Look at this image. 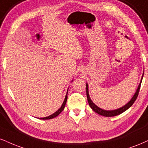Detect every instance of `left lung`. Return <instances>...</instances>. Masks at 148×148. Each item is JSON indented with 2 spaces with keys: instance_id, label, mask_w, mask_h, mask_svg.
Here are the masks:
<instances>
[{
  "instance_id": "8db88e82",
  "label": "left lung",
  "mask_w": 148,
  "mask_h": 148,
  "mask_svg": "<svg viewBox=\"0 0 148 148\" xmlns=\"http://www.w3.org/2000/svg\"><path fill=\"white\" fill-rule=\"evenodd\" d=\"M143 76H142L141 80H140V82L139 85H138V88H137V90H136V92H135L134 95L133 96L131 100L129 102L127 103V104L125 105L124 106H123L122 108H119V109L114 110H105L101 109V108H99V107H98L97 106H96V105L94 104L93 102H92L91 99H90V95H89L88 85V83H86L87 99H88V103H89V105H90V108H91L96 113L99 114H100L101 116H103L110 117V116H117L119 114H121V113L124 112L126 111V110H127L128 108H130V107L133 105V103H134V101H136V98L138 95V92H139L140 88V84H141V82H142V79H143Z\"/></svg>"
}]
</instances>
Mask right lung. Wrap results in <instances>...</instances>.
Instances as JSON below:
<instances>
[{
    "label": "right lung",
    "instance_id": "obj_1",
    "mask_svg": "<svg viewBox=\"0 0 148 148\" xmlns=\"http://www.w3.org/2000/svg\"><path fill=\"white\" fill-rule=\"evenodd\" d=\"M67 94L66 96H65V100L63 101V103L62 104V106L60 108L58 109L56 112H54V114H52L49 116H47V117H44V118H40V119H43V120H46V119H51L53 118H55V117H56L57 116H58L59 114L62 111L64 110V108H65V104H66V102H67Z\"/></svg>",
    "mask_w": 148,
    "mask_h": 148
}]
</instances>
